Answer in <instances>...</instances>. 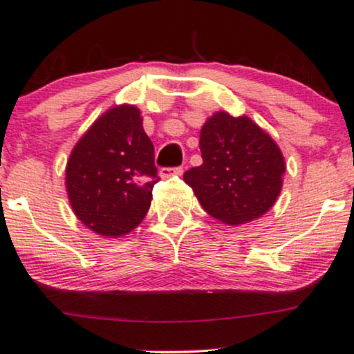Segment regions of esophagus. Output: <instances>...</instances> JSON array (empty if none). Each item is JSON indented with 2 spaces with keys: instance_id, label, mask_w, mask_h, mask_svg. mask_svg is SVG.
Masks as SVG:
<instances>
[{
  "instance_id": "obj_1",
  "label": "esophagus",
  "mask_w": 354,
  "mask_h": 354,
  "mask_svg": "<svg viewBox=\"0 0 354 354\" xmlns=\"http://www.w3.org/2000/svg\"><path fill=\"white\" fill-rule=\"evenodd\" d=\"M159 174L164 180L173 176H181V174H183V167H162V169L159 171Z\"/></svg>"
}]
</instances>
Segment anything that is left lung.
I'll return each instance as SVG.
<instances>
[{
  "instance_id": "obj_1",
  "label": "left lung",
  "mask_w": 354,
  "mask_h": 354,
  "mask_svg": "<svg viewBox=\"0 0 354 354\" xmlns=\"http://www.w3.org/2000/svg\"><path fill=\"white\" fill-rule=\"evenodd\" d=\"M202 166L183 174L214 219L236 226L263 216L286 171L276 142L246 116L216 113L200 130Z\"/></svg>"
}]
</instances>
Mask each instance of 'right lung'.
<instances>
[{"label": "right lung", "mask_w": 354, "mask_h": 354, "mask_svg": "<svg viewBox=\"0 0 354 354\" xmlns=\"http://www.w3.org/2000/svg\"><path fill=\"white\" fill-rule=\"evenodd\" d=\"M157 181L154 145L135 106L106 111L78 140L66 164L71 209L102 236H123L142 223Z\"/></svg>", "instance_id": "add662e5"}]
</instances>
